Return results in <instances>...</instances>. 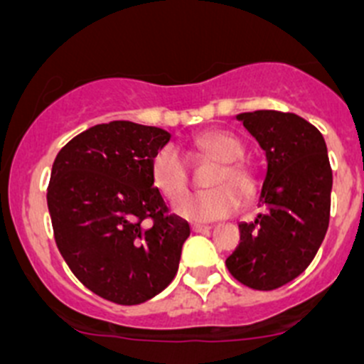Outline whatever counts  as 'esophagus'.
Masks as SVG:
<instances>
[{"instance_id":"1","label":"esophagus","mask_w":364,"mask_h":364,"mask_svg":"<svg viewBox=\"0 0 364 364\" xmlns=\"http://www.w3.org/2000/svg\"><path fill=\"white\" fill-rule=\"evenodd\" d=\"M190 228H192L193 233H205V232H208L210 226H206V224H192Z\"/></svg>"}]
</instances>
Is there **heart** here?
Instances as JSON below:
<instances>
[{"instance_id": "b5f03b06", "label": "heart", "mask_w": 364, "mask_h": 364, "mask_svg": "<svg viewBox=\"0 0 364 364\" xmlns=\"http://www.w3.org/2000/svg\"><path fill=\"white\" fill-rule=\"evenodd\" d=\"M199 151L219 161L210 176L213 188L186 193L174 206L179 217L196 223L230 217L240 208V193L250 196L255 190V178L250 166L242 161L244 145L228 131H208L196 138ZM151 178L156 188L168 201L181 198L188 185V163L176 145L166 144L152 156Z\"/></svg>"}]
</instances>
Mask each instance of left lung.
Listing matches in <instances>:
<instances>
[{
  "instance_id": "1",
  "label": "left lung",
  "mask_w": 364,
  "mask_h": 364,
  "mask_svg": "<svg viewBox=\"0 0 364 364\" xmlns=\"http://www.w3.org/2000/svg\"><path fill=\"white\" fill-rule=\"evenodd\" d=\"M237 120L266 151L262 213L239 224L240 242L226 259L235 280L273 291L304 273L320 250L331 217L332 168L323 136L294 113L253 111Z\"/></svg>"
}]
</instances>
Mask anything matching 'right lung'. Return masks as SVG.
I'll return each instance as SVG.
<instances>
[{
  "label": "right lung",
  "instance_id": "obj_1",
  "mask_svg": "<svg viewBox=\"0 0 364 364\" xmlns=\"http://www.w3.org/2000/svg\"><path fill=\"white\" fill-rule=\"evenodd\" d=\"M171 134L117 120L75 136L57 154L48 199L71 273L118 305H138L174 280L190 226L168 212L151 159Z\"/></svg>",
  "mask_w": 364,
  "mask_h": 364
}]
</instances>
